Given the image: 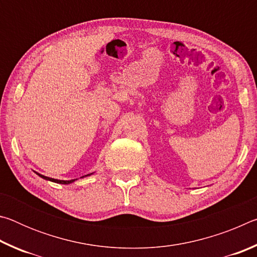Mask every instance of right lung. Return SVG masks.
<instances>
[{"label": "right lung", "mask_w": 257, "mask_h": 257, "mask_svg": "<svg viewBox=\"0 0 257 257\" xmlns=\"http://www.w3.org/2000/svg\"><path fill=\"white\" fill-rule=\"evenodd\" d=\"M35 173H36L37 176H40L41 178H43V179L45 180H49V181H52V182H56V184H62V185H69V184H72V182H75L77 179H72V180H59V179H54V178H50V177H46V176H43L41 175V173H38L36 171H34ZM94 173V172H93ZM93 173H89V175H86V176H82L80 178H85V177H88L90 175H93Z\"/></svg>", "instance_id": "right-lung-1"}]
</instances>
